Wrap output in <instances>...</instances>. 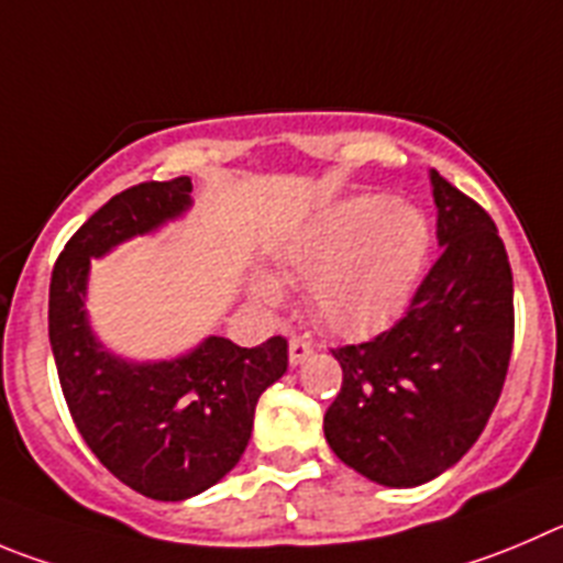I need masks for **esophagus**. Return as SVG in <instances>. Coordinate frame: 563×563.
Returning a JSON list of instances; mask_svg holds the SVG:
<instances>
[{
  "instance_id": "obj_1",
  "label": "esophagus",
  "mask_w": 563,
  "mask_h": 563,
  "mask_svg": "<svg viewBox=\"0 0 563 563\" xmlns=\"http://www.w3.org/2000/svg\"><path fill=\"white\" fill-rule=\"evenodd\" d=\"M308 355H313L311 341L299 339V335H291V339H288V361H291V366H299L302 361L308 358Z\"/></svg>"
}]
</instances>
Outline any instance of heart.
I'll return each mask as SVG.
<instances>
[{
  "instance_id": "heart-1",
  "label": "heart",
  "mask_w": 563,
  "mask_h": 563,
  "mask_svg": "<svg viewBox=\"0 0 563 563\" xmlns=\"http://www.w3.org/2000/svg\"><path fill=\"white\" fill-rule=\"evenodd\" d=\"M428 250V224L411 205L380 194L341 199L299 235L283 261L294 283H313V311L330 330L364 335L406 306ZM257 297L280 302V283L261 277Z\"/></svg>"
}]
</instances>
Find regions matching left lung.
<instances>
[{"mask_svg":"<svg viewBox=\"0 0 563 563\" xmlns=\"http://www.w3.org/2000/svg\"><path fill=\"white\" fill-rule=\"evenodd\" d=\"M441 255L391 330L333 350L344 380L330 450L369 481L411 488L459 464L500 400L514 346V275L486 210L430 172Z\"/></svg>","mask_w":563,"mask_h":563,"instance_id":"8db88e82","label":"left lung"}]
</instances>
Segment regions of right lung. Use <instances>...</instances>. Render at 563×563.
I'll list each match as a JSON object with an SVG mask.
<instances>
[{
	"mask_svg": "<svg viewBox=\"0 0 563 563\" xmlns=\"http://www.w3.org/2000/svg\"><path fill=\"white\" fill-rule=\"evenodd\" d=\"M188 208V177L115 194L68 239L49 283V344L77 430L110 475L163 503L199 495L239 464L257 397L288 366L283 335L261 346L208 335L186 355L135 364L104 350L91 333V257L152 233Z\"/></svg>",
	"mask_w": 563,
	"mask_h": 563,
	"instance_id": "1",
	"label": "right lung"
}]
</instances>
